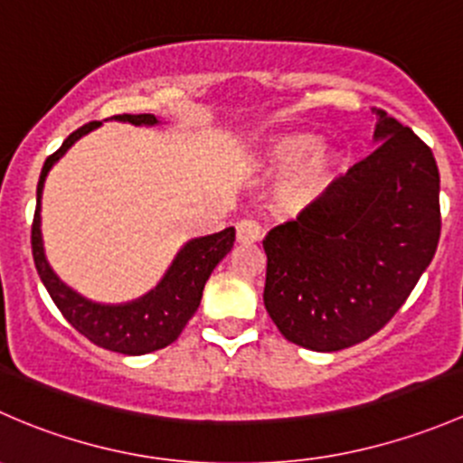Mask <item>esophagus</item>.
<instances>
[{"mask_svg":"<svg viewBox=\"0 0 463 463\" xmlns=\"http://www.w3.org/2000/svg\"><path fill=\"white\" fill-rule=\"evenodd\" d=\"M261 240V228L255 219H241L237 223V241L240 244H255Z\"/></svg>","mask_w":463,"mask_h":463,"instance_id":"obj_1","label":"esophagus"}]
</instances>
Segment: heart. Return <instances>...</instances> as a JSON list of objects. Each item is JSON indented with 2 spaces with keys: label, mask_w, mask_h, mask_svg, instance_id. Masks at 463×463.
Masks as SVG:
<instances>
[{
  "label": "heart",
  "mask_w": 463,
  "mask_h": 463,
  "mask_svg": "<svg viewBox=\"0 0 463 463\" xmlns=\"http://www.w3.org/2000/svg\"><path fill=\"white\" fill-rule=\"evenodd\" d=\"M261 167L270 175H284L279 203L287 210H302L318 202L338 170V152L316 147L311 134H282L261 149Z\"/></svg>",
  "instance_id": "heart-1"
}]
</instances>
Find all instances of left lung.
Instances as JSON below:
<instances>
[{"label": "left lung", "mask_w": 463, "mask_h": 463, "mask_svg": "<svg viewBox=\"0 0 463 463\" xmlns=\"http://www.w3.org/2000/svg\"><path fill=\"white\" fill-rule=\"evenodd\" d=\"M374 111L381 145L264 240L266 311L284 338L314 352H338L381 331L441 235L432 149Z\"/></svg>", "instance_id": "8db88e82"}]
</instances>
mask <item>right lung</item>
Wrapping results in <instances>:
<instances>
[{
  "mask_svg": "<svg viewBox=\"0 0 463 463\" xmlns=\"http://www.w3.org/2000/svg\"><path fill=\"white\" fill-rule=\"evenodd\" d=\"M118 120H128L134 125H154L158 123L152 114H118ZM98 120L82 125L69 138L60 145L58 152L51 154L42 167L40 181H37V205L33 214L31 226V249L35 269L40 279L44 282L51 300L60 309V314L67 318L69 325L80 331L87 340H91L98 347H105L109 352L128 354V356H141V354L156 352V349L167 347L181 335L184 326L193 318L202 302L203 287L208 282L210 273L232 249L235 241V228H226L214 235L199 237V240L188 241L172 261L170 270L161 279L154 291L143 296L141 300L129 302V305L107 307L89 302L76 291L62 284L58 275L51 270L49 261L44 258V246H42L40 232V199L44 179L49 175L51 165L71 147L73 143L87 132L98 128Z\"/></svg>",
  "mask_w": 463,
  "mask_h": 463,
  "instance_id": "obj_1",
  "label": "right lung"
}]
</instances>
